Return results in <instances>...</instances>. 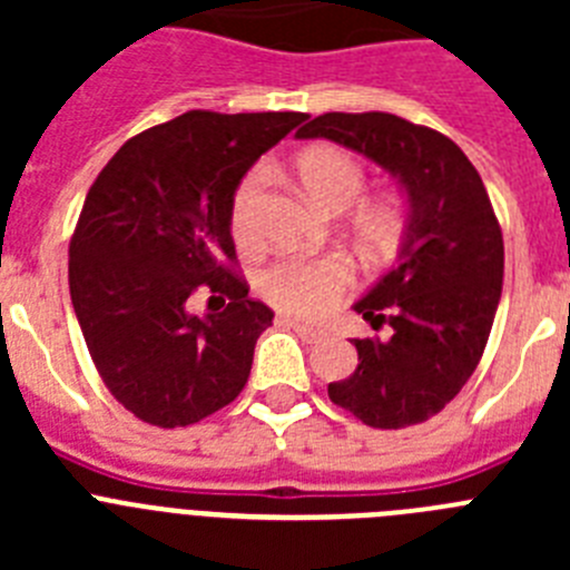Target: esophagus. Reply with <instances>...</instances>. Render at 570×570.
<instances>
[{"label":"esophagus","mask_w":570,"mask_h":570,"mask_svg":"<svg viewBox=\"0 0 570 570\" xmlns=\"http://www.w3.org/2000/svg\"><path fill=\"white\" fill-rule=\"evenodd\" d=\"M279 322L285 325V328L294 331L296 336H302L305 342H320L322 336H325L320 328H311V325H305V322H299V320H291V316H282Z\"/></svg>","instance_id":"1"}]
</instances>
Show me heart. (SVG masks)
<instances>
[{
    "instance_id": "heart-1",
    "label": "heart",
    "mask_w": 570,
    "mask_h": 570,
    "mask_svg": "<svg viewBox=\"0 0 570 570\" xmlns=\"http://www.w3.org/2000/svg\"><path fill=\"white\" fill-rule=\"evenodd\" d=\"M296 176L311 199L328 210H345L365 188L362 163L336 145H316L296 156ZM262 183H265V174L259 168L248 170L230 199V234L242 250H254L259 245L256 203H259ZM405 223L407 203L396 190H376V194L361 196L351 210V228L356 239L374 254L394 250L396 242L402 239ZM351 285H354V262L345 254L316 256V259L285 256L259 276L262 296L274 308L302 316V320H320L328 314Z\"/></svg>"
}]
</instances>
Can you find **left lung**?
Instances as JSON below:
<instances>
[{
  "instance_id": "8db88e82",
  "label": "left lung",
  "mask_w": 570,
  "mask_h": 570,
  "mask_svg": "<svg viewBox=\"0 0 570 570\" xmlns=\"http://www.w3.org/2000/svg\"><path fill=\"white\" fill-rule=\"evenodd\" d=\"M296 136L345 145L405 188L400 259L354 305L391 336L354 340L360 365L331 382L328 396L371 428L420 425L471 380L500 305L505 248L485 185L445 134L382 110L322 114Z\"/></svg>"
}]
</instances>
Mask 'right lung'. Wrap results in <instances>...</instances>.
<instances>
[{
  "label": "right lung",
  "instance_id": "add662e5",
  "mask_svg": "<svg viewBox=\"0 0 570 570\" xmlns=\"http://www.w3.org/2000/svg\"><path fill=\"white\" fill-rule=\"evenodd\" d=\"M305 119L188 110L130 136L90 185L68 248L70 302L105 387L136 420L194 425L248 382L274 311L236 274L230 199L250 165ZM196 289L229 305L188 315Z\"/></svg>",
  "mask_w": 570,
  "mask_h": 570
}]
</instances>
